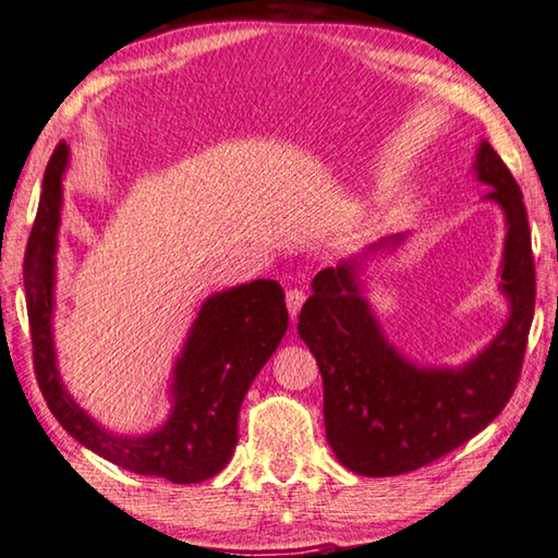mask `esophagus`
<instances>
[{"label":"esophagus","instance_id":"esophagus-1","mask_svg":"<svg viewBox=\"0 0 558 558\" xmlns=\"http://www.w3.org/2000/svg\"><path fill=\"white\" fill-rule=\"evenodd\" d=\"M303 301H306V293H303V291H299V289H289V291H287V308H289L291 320L299 318Z\"/></svg>","mask_w":558,"mask_h":558}]
</instances>
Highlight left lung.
Segmentation results:
<instances>
[{
	"mask_svg": "<svg viewBox=\"0 0 558 558\" xmlns=\"http://www.w3.org/2000/svg\"><path fill=\"white\" fill-rule=\"evenodd\" d=\"M476 180L483 202L506 216V247L498 289L510 303L502 330L461 366H420L388 342L364 299L360 259L320 269L303 303L299 335L323 376L325 437L335 457L360 476H398L469 442L493 420L518 386L534 315V259L527 211L514 177L490 148L478 145ZM405 235L374 243L396 250Z\"/></svg>",
	"mask_w": 558,
	"mask_h": 558,
	"instance_id": "left-lung-1",
	"label": "left lung"
}]
</instances>
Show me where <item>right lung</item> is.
<instances>
[{
  "instance_id": "1",
  "label": "right lung",
  "mask_w": 558,
  "mask_h": 558,
  "mask_svg": "<svg viewBox=\"0 0 558 558\" xmlns=\"http://www.w3.org/2000/svg\"><path fill=\"white\" fill-rule=\"evenodd\" d=\"M68 165L70 148L60 143L46 167L24 257L26 308L40 391L58 423L94 454L141 476L202 483L216 476L233 457L243 398L289 328L283 291L277 281L255 279L208 296L174 362L170 415L148 435L111 433L68 393L52 342L62 177Z\"/></svg>"
}]
</instances>
